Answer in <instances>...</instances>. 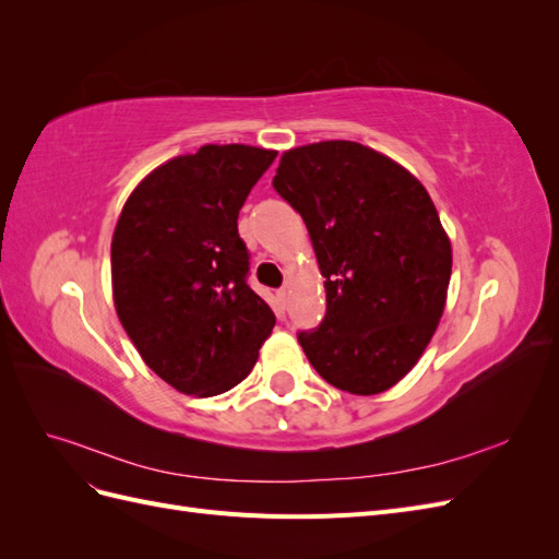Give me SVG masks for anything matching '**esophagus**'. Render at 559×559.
I'll use <instances>...</instances> for the list:
<instances>
[{"instance_id":"34e87169","label":"esophagus","mask_w":559,"mask_h":559,"mask_svg":"<svg viewBox=\"0 0 559 559\" xmlns=\"http://www.w3.org/2000/svg\"><path fill=\"white\" fill-rule=\"evenodd\" d=\"M277 300H280V302L286 300V289H280V292H277Z\"/></svg>"}]
</instances>
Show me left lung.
Wrapping results in <instances>:
<instances>
[{"mask_svg": "<svg viewBox=\"0 0 559 559\" xmlns=\"http://www.w3.org/2000/svg\"><path fill=\"white\" fill-rule=\"evenodd\" d=\"M273 186L300 212L326 277V317L298 335L302 352L343 392H386L445 310L452 245L431 195L396 160L345 140L284 151Z\"/></svg>", "mask_w": 559, "mask_h": 559, "instance_id": "1", "label": "left lung"}]
</instances>
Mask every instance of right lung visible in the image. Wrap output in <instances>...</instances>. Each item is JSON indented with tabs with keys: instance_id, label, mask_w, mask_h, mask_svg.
I'll return each mask as SVG.
<instances>
[{
	"instance_id": "right-lung-1",
	"label": "right lung",
	"mask_w": 559,
	"mask_h": 559,
	"mask_svg": "<svg viewBox=\"0 0 559 559\" xmlns=\"http://www.w3.org/2000/svg\"><path fill=\"white\" fill-rule=\"evenodd\" d=\"M275 156L205 144L170 158L134 186L116 222V314L144 364L181 394L240 384L273 333V310L247 284L238 214Z\"/></svg>"
}]
</instances>
